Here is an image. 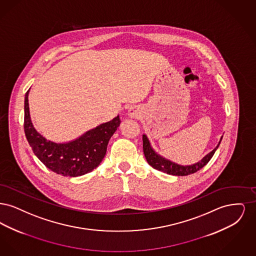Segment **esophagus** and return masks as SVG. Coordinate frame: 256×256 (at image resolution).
Here are the masks:
<instances>
[{
    "label": "esophagus",
    "mask_w": 256,
    "mask_h": 256,
    "mask_svg": "<svg viewBox=\"0 0 256 256\" xmlns=\"http://www.w3.org/2000/svg\"><path fill=\"white\" fill-rule=\"evenodd\" d=\"M128 114H130V116H132V117H136V116H137V110H134V108H130V110H128Z\"/></svg>",
    "instance_id": "34e87169"
}]
</instances>
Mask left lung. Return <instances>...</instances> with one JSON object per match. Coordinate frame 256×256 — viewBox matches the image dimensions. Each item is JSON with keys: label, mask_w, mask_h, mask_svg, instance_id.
I'll return each instance as SVG.
<instances>
[{"label": "left lung", "mask_w": 256, "mask_h": 256, "mask_svg": "<svg viewBox=\"0 0 256 256\" xmlns=\"http://www.w3.org/2000/svg\"><path fill=\"white\" fill-rule=\"evenodd\" d=\"M220 138V141H222ZM218 146H216L211 152H209L206 156H204V158L202 159L200 162L190 165V166H182L178 165L176 163H174L168 159L163 158L162 156H160L152 148L150 145L148 139L146 138V135H143V150H144V154L146 158L148 163L154 169L166 172L168 174H172V176H188L191 174H194L196 172L200 170L202 167H204L207 163L209 162V160L212 158L213 154H215L216 150L218 148Z\"/></svg>", "instance_id": "8db88e82"}]
</instances>
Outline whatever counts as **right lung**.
Listing matches in <instances>:
<instances>
[{"label":"right lung","instance_id":"1","mask_svg":"<svg viewBox=\"0 0 256 256\" xmlns=\"http://www.w3.org/2000/svg\"><path fill=\"white\" fill-rule=\"evenodd\" d=\"M28 91L24 96V130L34 154L50 170L64 176H80L96 169L106 154L111 136L117 130L119 116L102 124L69 143L58 144L34 130L28 110Z\"/></svg>","mask_w":256,"mask_h":256}]
</instances>
